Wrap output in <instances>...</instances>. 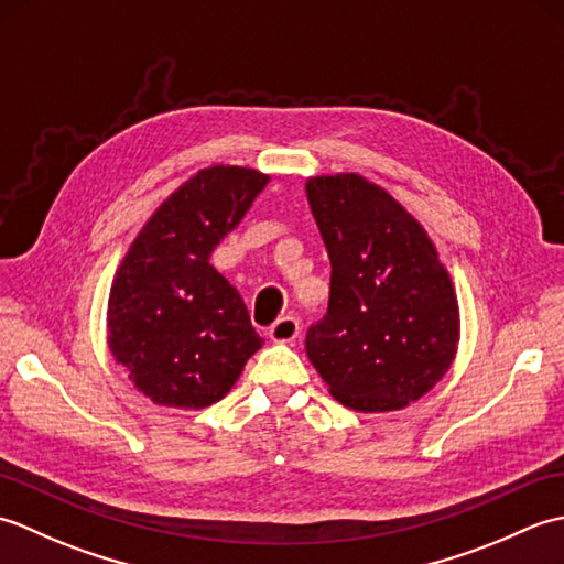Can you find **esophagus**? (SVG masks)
<instances>
[{
  "instance_id": "esophagus-1",
  "label": "esophagus",
  "mask_w": 564,
  "mask_h": 564,
  "mask_svg": "<svg viewBox=\"0 0 564 564\" xmlns=\"http://www.w3.org/2000/svg\"><path fill=\"white\" fill-rule=\"evenodd\" d=\"M297 334H301V322H297L293 315H285L279 317L271 325L269 329V337L279 344H291L297 339Z\"/></svg>"
}]
</instances>
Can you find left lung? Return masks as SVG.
<instances>
[{"instance_id":"1","label":"left lung","mask_w":564,"mask_h":564,"mask_svg":"<svg viewBox=\"0 0 564 564\" xmlns=\"http://www.w3.org/2000/svg\"><path fill=\"white\" fill-rule=\"evenodd\" d=\"M325 239L327 315L305 351L329 392L356 412H392L446 376L460 337L458 301L426 230L358 174L305 184Z\"/></svg>"}]
</instances>
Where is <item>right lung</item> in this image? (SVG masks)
<instances>
[{
	"mask_svg": "<svg viewBox=\"0 0 564 564\" xmlns=\"http://www.w3.org/2000/svg\"><path fill=\"white\" fill-rule=\"evenodd\" d=\"M269 184L245 166H208L142 227L116 271L109 346L154 404L200 410L223 400L263 339L213 249Z\"/></svg>",
	"mask_w": 564,
	"mask_h": 564,
	"instance_id": "right-lung-1",
	"label": "right lung"
}]
</instances>
